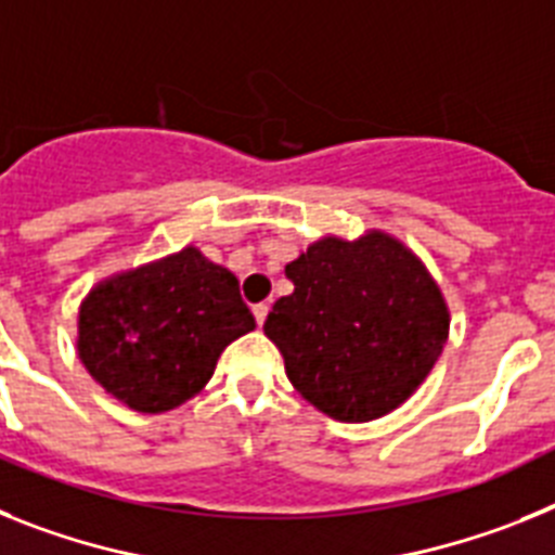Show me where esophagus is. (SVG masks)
<instances>
[{
	"label": "esophagus",
	"instance_id": "esophagus-1",
	"mask_svg": "<svg viewBox=\"0 0 555 555\" xmlns=\"http://www.w3.org/2000/svg\"><path fill=\"white\" fill-rule=\"evenodd\" d=\"M268 310H271V307L264 305V301H259V305H254V318H257V324H259V326L264 324V318H268Z\"/></svg>",
	"mask_w": 555,
	"mask_h": 555
}]
</instances>
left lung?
Segmentation results:
<instances>
[{
    "label": "left lung",
    "instance_id": "8db88e82",
    "mask_svg": "<svg viewBox=\"0 0 555 555\" xmlns=\"http://www.w3.org/2000/svg\"><path fill=\"white\" fill-rule=\"evenodd\" d=\"M284 273L293 293L268 312L264 335L312 408L360 424L416 393L444 351L450 307L402 240L383 229L326 234Z\"/></svg>",
    "mask_w": 555,
    "mask_h": 555
}]
</instances>
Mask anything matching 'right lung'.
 <instances>
[{"label": "right lung", "instance_id": "obj_1", "mask_svg": "<svg viewBox=\"0 0 555 555\" xmlns=\"http://www.w3.org/2000/svg\"><path fill=\"white\" fill-rule=\"evenodd\" d=\"M257 326L237 276L201 248L111 273L77 310V358L137 413H167L204 391L231 340Z\"/></svg>", "mask_w": 555, "mask_h": 555}]
</instances>
